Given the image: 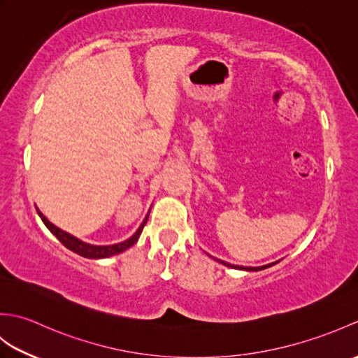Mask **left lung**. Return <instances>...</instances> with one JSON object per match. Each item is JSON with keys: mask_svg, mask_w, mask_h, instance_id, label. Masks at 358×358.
<instances>
[{"mask_svg": "<svg viewBox=\"0 0 358 358\" xmlns=\"http://www.w3.org/2000/svg\"><path fill=\"white\" fill-rule=\"evenodd\" d=\"M214 258V257H212ZM215 260L218 262V263H222V264H224V266H227V268H234V269H240V271H249V272H255V271H263V269H268V268H271V266H273V264H277L278 262H273V263H269V264H263V266H255V268H250V266H237V264H231V263H226V262H223V260H218V258H215Z\"/></svg>", "mask_w": 358, "mask_h": 358, "instance_id": "1", "label": "left lung"}]
</instances>
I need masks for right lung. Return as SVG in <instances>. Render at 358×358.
Segmentation results:
<instances>
[{"label": "right lung", "instance_id": "right-lung-1", "mask_svg": "<svg viewBox=\"0 0 358 358\" xmlns=\"http://www.w3.org/2000/svg\"><path fill=\"white\" fill-rule=\"evenodd\" d=\"M36 212H38V215H40V218L43 220V223L45 224V227H48V229H49L53 235H55V237H57L59 241H62L67 249H71L72 252L78 254V255H81V257H86V258H108V257H112V255H117V254L124 252L126 249L134 246L135 243L138 241L140 235H141V232H143V227H144V224L148 223V218H149V212H150V210L148 212V215L144 217L143 223L140 224V227H138V229H136V232L132 235L131 238H127V240L121 241V243H115V245H108V246L90 245V243H86V241H83V240H80V238H77V237H73L72 234L66 232V231H63V229H59V227H57L55 224L50 223L49 220L41 214L40 209H38V208H36Z\"/></svg>", "mask_w": 358, "mask_h": 358}]
</instances>
